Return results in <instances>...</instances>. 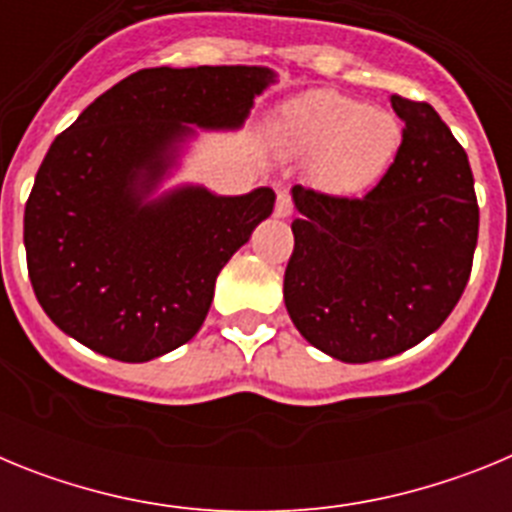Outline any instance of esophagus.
I'll list each match as a JSON object with an SVG mask.
<instances>
[{"label": "esophagus", "mask_w": 512, "mask_h": 512, "mask_svg": "<svg viewBox=\"0 0 512 512\" xmlns=\"http://www.w3.org/2000/svg\"><path fill=\"white\" fill-rule=\"evenodd\" d=\"M292 210H295V205H292V197H289V192H279L277 194V205H274V215L289 217V215H292Z\"/></svg>", "instance_id": "1"}]
</instances>
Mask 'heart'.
I'll return each instance as SVG.
<instances>
[{"label": "heart", "mask_w": 512, "mask_h": 512, "mask_svg": "<svg viewBox=\"0 0 512 512\" xmlns=\"http://www.w3.org/2000/svg\"><path fill=\"white\" fill-rule=\"evenodd\" d=\"M279 140L297 156L320 158V182L336 194H361L387 174L402 143L392 112L338 92H310L287 104Z\"/></svg>", "instance_id": "obj_1"}]
</instances>
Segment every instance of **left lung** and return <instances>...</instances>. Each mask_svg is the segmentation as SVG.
<instances>
[{"label": "left lung", "mask_w": 512, "mask_h": 512, "mask_svg": "<svg viewBox=\"0 0 512 512\" xmlns=\"http://www.w3.org/2000/svg\"><path fill=\"white\" fill-rule=\"evenodd\" d=\"M405 128L364 197L292 189L284 305L302 336L348 364L390 359L451 315L472 274L479 207L467 151L428 102L392 94Z\"/></svg>", "instance_id": "1"}]
</instances>
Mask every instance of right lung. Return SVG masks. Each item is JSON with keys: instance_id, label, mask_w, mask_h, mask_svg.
<instances>
[{"instance_id": "add662e5", "label": "right lung", "mask_w": 512, "mask_h": 512, "mask_svg": "<svg viewBox=\"0 0 512 512\" xmlns=\"http://www.w3.org/2000/svg\"><path fill=\"white\" fill-rule=\"evenodd\" d=\"M271 81L261 66L135 71L53 140L25 205V253L35 297L66 336L140 364L202 328L217 274L277 197L269 187L148 194L189 125L241 128Z\"/></svg>"}]
</instances>
